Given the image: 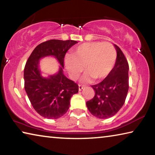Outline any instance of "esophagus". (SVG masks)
<instances>
[{"label":"esophagus","mask_w":155,"mask_h":155,"mask_svg":"<svg viewBox=\"0 0 155 155\" xmlns=\"http://www.w3.org/2000/svg\"><path fill=\"white\" fill-rule=\"evenodd\" d=\"M84 87H85V86H83L82 85H78V90L79 91L82 90Z\"/></svg>","instance_id":"1"}]
</instances>
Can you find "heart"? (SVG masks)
<instances>
[{"label":"heart","instance_id":"obj_1","mask_svg":"<svg viewBox=\"0 0 155 155\" xmlns=\"http://www.w3.org/2000/svg\"><path fill=\"white\" fill-rule=\"evenodd\" d=\"M74 55H68L65 62L68 72L72 78H77L85 67L89 75L96 80L106 78L114 67L117 53L114 46L109 42L91 41L81 44L73 51Z\"/></svg>","mask_w":155,"mask_h":155}]
</instances>
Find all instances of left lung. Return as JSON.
Here are the masks:
<instances>
[{"instance_id":"left-lung-1","label":"left lung","mask_w":155,"mask_h":155,"mask_svg":"<svg viewBox=\"0 0 155 155\" xmlns=\"http://www.w3.org/2000/svg\"><path fill=\"white\" fill-rule=\"evenodd\" d=\"M115 66L104 79L91 85L95 95L87 101V107L94 116L106 119L114 116L122 108L127 98L128 84V64L123 52L117 45Z\"/></svg>"}]
</instances>
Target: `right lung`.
Wrapping results in <instances>:
<instances>
[{
	"label": "right lung",
	"instance_id": "obj_1",
	"mask_svg": "<svg viewBox=\"0 0 155 155\" xmlns=\"http://www.w3.org/2000/svg\"><path fill=\"white\" fill-rule=\"evenodd\" d=\"M77 43L71 40L46 41L35 47L26 63L25 91L34 109L46 118L57 119L68 111L70 98L78 93V85L65 77L62 68L57 75L47 79L42 78L38 69V60L43 56L52 55L64 68L65 54Z\"/></svg>",
	"mask_w": 155,
	"mask_h": 155
}]
</instances>
